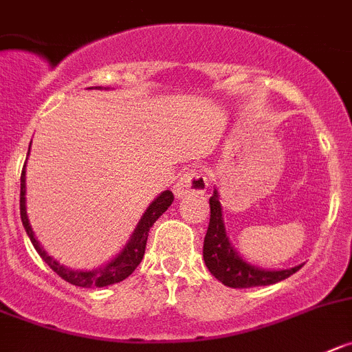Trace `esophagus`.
I'll return each instance as SVG.
<instances>
[{
    "label": "esophagus",
    "mask_w": 352,
    "mask_h": 352,
    "mask_svg": "<svg viewBox=\"0 0 352 352\" xmlns=\"http://www.w3.org/2000/svg\"><path fill=\"white\" fill-rule=\"evenodd\" d=\"M208 185V176L201 169H188L185 174L179 176L176 185H174V195L176 197H185L190 193H204Z\"/></svg>",
    "instance_id": "esophagus-1"
}]
</instances>
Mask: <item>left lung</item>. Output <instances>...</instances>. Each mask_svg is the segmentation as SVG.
<instances>
[{"instance_id": "obj_1", "label": "left lung", "mask_w": 352, "mask_h": 352, "mask_svg": "<svg viewBox=\"0 0 352 352\" xmlns=\"http://www.w3.org/2000/svg\"><path fill=\"white\" fill-rule=\"evenodd\" d=\"M209 208H211V218L209 227L204 237V262L209 272L230 288H253V286H267L279 283L302 265L292 267L285 270H263L251 263L244 262L237 254L234 246L228 241L225 232L223 214H221V204L218 201V192L214 190L212 197H209Z\"/></svg>"}]
</instances>
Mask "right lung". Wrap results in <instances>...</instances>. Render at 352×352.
I'll return each mask as SVG.
<instances>
[{
  "instance_id": "add662e5",
  "label": "right lung",
  "mask_w": 352,
  "mask_h": 352,
  "mask_svg": "<svg viewBox=\"0 0 352 352\" xmlns=\"http://www.w3.org/2000/svg\"><path fill=\"white\" fill-rule=\"evenodd\" d=\"M173 201L174 195L170 190H166V192L160 193L159 197L155 199V201L148 206L144 214L141 216L136 230L131 235V239L125 244L122 253H118L117 256L113 258L108 265L99 267V269L94 270H85V272H83V270H71L67 269V267L60 265V263L56 262L52 256H48V254L45 253L43 248L40 246V243L36 241V237H34L33 228H31L28 220V212H25V164L21 174V220L25 232H28L29 239L33 243L38 254L45 260V263H47L57 276L63 277L64 281H67L69 285L80 286V288H102V286L115 285V283H120L124 281V279H127V277L136 270V267L140 265L141 260H143L144 248H146L148 241V232H150L151 225L167 211V208L173 204Z\"/></svg>"
}]
</instances>
